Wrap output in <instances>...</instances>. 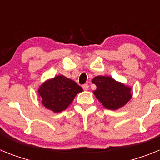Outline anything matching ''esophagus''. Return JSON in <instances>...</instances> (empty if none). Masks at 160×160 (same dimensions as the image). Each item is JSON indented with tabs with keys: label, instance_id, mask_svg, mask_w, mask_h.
<instances>
[{
	"label": "esophagus",
	"instance_id": "1",
	"mask_svg": "<svg viewBox=\"0 0 160 160\" xmlns=\"http://www.w3.org/2000/svg\"><path fill=\"white\" fill-rule=\"evenodd\" d=\"M88 87H89V86H88V84H86L82 86V88H83V89H84V91H87V90H88Z\"/></svg>",
	"mask_w": 160,
	"mask_h": 160
}]
</instances>
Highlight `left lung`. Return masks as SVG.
I'll list each match as a JSON object with an SVG mask.
<instances>
[{"label": "left lung", "mask_w": 160, "mask_h": 160, "mask_svg": "<svg viewBox=\"0 0 160 160\" xmlns=\"http://www.w3.org/2000/svg\"><path fill=\"white\" fill-rule=\"evenodd\" d=\"M92 82L97 86L93 94L105 108L111 110L120 109L132 98L130 86L117 81L111 76H97Z\"/></svg>", "instance_id": "obj_1"}]
</instances>
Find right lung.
I'll return each mask as SVG.
<instances>
[{
    "instance_id": "obj_1",
    "label": "right lung",
    "mask_w": 160,
    "mask_h": 160,
    "mask_svg": "<svg viewBox=\"0 0 160 160\" xmlns=\"http://www.w3.org/2000/svg\"><path fill=\"white\" fill-rule=\"evenodd\" d=\"M83 92L74 80L63 75L48 79L39 86L38 97L42 105L54 113H60L72 104L79 92Z\"/></svg>"
}]
</instances>
